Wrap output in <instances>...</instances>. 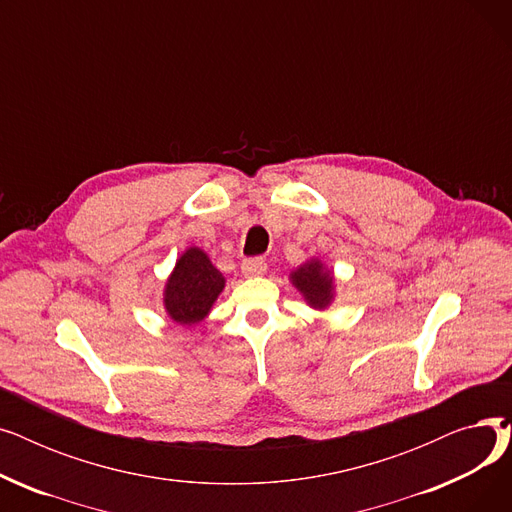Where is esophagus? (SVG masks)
<instances>
[{
  "label": "esophagus",
  "mask_w": 512,
  "mask_h": 512,
  "mask_svg": "<svg viewBox=\"0 0 512 512\" xmlns=\"http://www.w3.org/2000/svg\"><path fill=\"white\" fill-rule=\"evenodd\" d=\"M267 270V263L261 257H249L242 261V272L245 276H261Z\"/></svg>",
  "instance_id": "esophagus-1"
}]
</instances>
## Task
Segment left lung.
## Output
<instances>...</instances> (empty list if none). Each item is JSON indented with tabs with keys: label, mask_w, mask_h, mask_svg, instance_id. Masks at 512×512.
Listing matches in <instances>:
<instances>
[{
	"label": "left lung",
	"mask_w": 512,
	"mask_h": 512,
	"mask_svg": "<svg viewBox=\"0 0 512 512\" xmlns=\"http://www.w3.org/2000/svg\"><path fill=\"white\" fill-rule=\"evenodd\" d=\"M224 276L209 257L197 249H186L176 261L164 290V305L176 324L195 326L205 319L224 290Z\"/></svg>",
	"instance_id": "8db88e82"
}]
</instances>
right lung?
<instances>
[{
  "instance_id": "obj_1",
  "label": "right lung",
  "mask_w": 512,
  "mask_h": 512,
  "mask_svg": "<svg viewBox=\"0 0 512 512\" xmlns=\"http://www.w3.org/2000/svg\"><path fill=\"white\" fill-rule=\"evenodd\" d=\"M290 280L303 292V297L315 309H326L334 299V278L330 276L324 263L317 259L303 263L299 270H294L290 274Z\"/></svg>"
}]
</instances>
